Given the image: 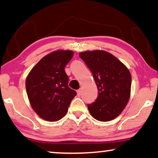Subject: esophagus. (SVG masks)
<instances>
[{
	"label": "esophagus",
	"instance_id": "esophagus-1",
	"mask_svg": "<svg viewBox=\"0 0 158 158\" xmlns=\"http://www.w3.org/2000/svg\"><path fill=\"white\" fill-rule=\"evenodd\" d=\"M77 95H78V97L81 96V89H79L77 90Z\"/></svg>",
	"mask_w": 158,
	"mask_h": 158
}]
</instances>
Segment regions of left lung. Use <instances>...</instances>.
<instances>
[{
  "label": "left lung",
  "mask_w": 158,
  "mask_h": 158,
  "mask_svg": "<svg viewBox=\"0 0 158 158\" xmlns=\"http://www.w3.org/2000/svg\"><path fill=\"white\" fill-rule=\"evenodd\" d=\"M79 56L92 72L98 97L88 110L97 120L107 122L121 114L130 97L132 77L125 65L110 53L95 50Z\"/></svg>",
  "instance_id": "8db88e82"
}]
</instances>
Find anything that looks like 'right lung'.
<instances>
[{"label": "right lung", "mask_w": 158, "mask_h": 158, "mask_svg": "<svg viewBox=\"0 0 158 158\" xmlns=\"http://www.w3.org/2000/svg\"><path fill=\"white\" fill-rule=\"evenodd\" d=\"M72 51L58 50L40 60L31 70L26 81V92L34 112L45 120L56 122L67 113L77 92L69 87L64 68Z\"/></svg>", "instance_id": "obj_1"}]
</instances>
